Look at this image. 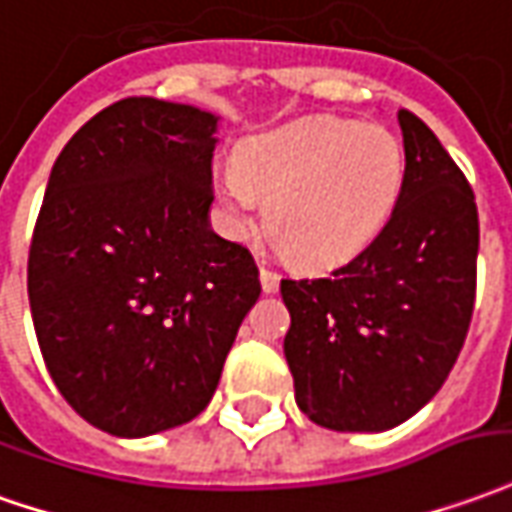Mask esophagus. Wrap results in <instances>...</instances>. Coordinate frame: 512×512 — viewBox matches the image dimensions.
<instances>
[{
  "label": "esophagus",
  "instance_id": "esophagus-1",
  "mask_svg": "<svg viewBox=\"0 0 512 512\" xmlns=\"http://www.w3.org/2000/svg\"><path fill=\"white\" fill-rule=\"evenodd\" d=\"M260 285H263V293H277V288H280V274L271 271V268L260 266Z\"/></svg>",
  "mask_w": 512,
  "mask_h": 512
}]
</instances>
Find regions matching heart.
Segmentation results:
<instances>
[{"label":"heart","instance_id":"obj_1","mask_svg":"<svg viewBox=\"0 0 512 512\" xmlns=\"http://www.w3.org/2000/svg\"><path fill=\"white\" fill-rule=\"evenodd\" d=\"M405 182V152L377 124L316 119L246 141L238 169L219 174L224 224L235 238L268 224L305 268L360 255L391 219Z\"/></svg>","mask_w":512,"mask_h":512}]
</instances>
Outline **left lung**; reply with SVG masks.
<instances>
[{"label": "left lung", "mask_w": 512, "mask_h": 512, "mask_svg": "<svg viewBox=\"0 0 512 512\" xmlns=\"http://www.w3.org/2000/svg\"><path fill=\"white\" fill-rule=\"evenodd\" d=\"M405 182L391 219L330 277L282 280L296 405L318 427L382 432L441 391L477 296L480 219L435 132L399 110Z\"/></svg>", "instance_id": "obj_1"}]
</instances>
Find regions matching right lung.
<instances>
[{"label":"right lung","mask_w":512,"mask_h":512,"mask_svg":"<svg viewBox=\"0 0 512 512\" xmlns=\"http://www.w3.org/2000/svg\"><path fill=\"white\" fill-rule=\"evenodd\" d=\"M216 121L127 96L49 174L27 260L32 324L63 399L119 438L205 410L260 296L252 252L207 224Z\"/></svg>","instance_id":"1"}]
</instances>
